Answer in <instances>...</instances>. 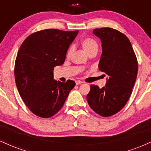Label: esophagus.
<instances>
[{"label": "esophagus", "mask_w": 151, "mask_h": 151, "mask_svg": "<svg viewBox=\"0 0 151 151\" xmlns=\"http://www.w3.org/2000/svg\"><path fill=\"white\" fill-rule=\"evenodd\" d=\"M82 81H79V80H77V81H76V84H77V85H79V84H82Z\"/></svg>", "instance_id": "esophagus-1"}]
</instances>
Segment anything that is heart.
Here are the masks:
<instances>
[{"mask_svg": "<svg viewBox=\"0 0 151 151\" xmlns=\"http://www.w3.org/2000/svg\"><path fill=\"white\" fill-rule=\"evenodd\" d=\"M81 45L84 50L89 55L93 52H97L99 45L97 42L91 37H84L81 40ZM73 52V46H70L67 52V57L69 58Z\"/></svg>", "mask_w": 151, "mask_h": 151, "instance_id": "obj_1", "label": "heart"}]
</instances>
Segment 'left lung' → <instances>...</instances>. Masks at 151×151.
Instances as JSON below:
<instances>
[{
    "mask_svg": "<svg viewBox=\"0 0 151 151\" xmlns=\"http://www.w3.org/2000/svg\"><path fill=\"white\" fill-rule=\"evenodd\" d=\"M93 33L102 43L99 68L109 79L101 89L91 84L86 99L96 114L109 117L120 111L129 101L138 74V61L129 38L120 31L101 27L94 29Z\"/></svg>",
    "mask_w": 151,
    "mask_h": 151,
    "instance_id": "left-lung-1",
    "label": "left lung"
}]
</instances>
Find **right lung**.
<instances>
[{"label": "right lung", "instance_id": "right-lung-1", "mask_svg": "<svg viewBox=\"0 0 151 151\" xmlns=\"http://www.w3.org/2000/svg\"><path fill=\"white\" fill-rule=\"evenodd\" d=\"M79 31L46 29L33 32L22 43L15 62L14 74L18 92L35 115L50 118L62 107L75 86L53 79L56 66L65 62L69 46Z\"/></svg>", "mask_w": 151, "mask_h": 151}]
</instances>
